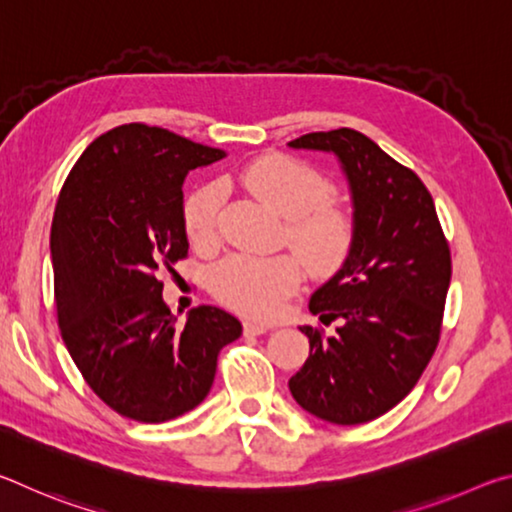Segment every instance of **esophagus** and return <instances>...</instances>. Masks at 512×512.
Masks as SVG:
<instances>
[{"mask_svg": "<svg viewBox=\"0 0 512 512\" xmlns=\"http://www.w3.org/2000/svg\"><path fill=\"white\" fill-rule=\"evenodd\" d=\"M244 332H246V336H259V334H266L268 327L262 323H253V320H246Z\"/></svg>", "mask_w": 512, "mask_h": 512, "instance_id": "34e87169", "label": "esophagus"}]
</instances>
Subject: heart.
Returning a JSON list of instances; mask_svg holds the SVG:
<instances>
[{
  "mask_svg": "<svg viewBox=\"0 0 512 512\" xmlns=\"http://www.w3.org/2000/svg\"><path fill=\"white\" fill-rule=\"evenodd\" d=\"M237 180L248 194L287 219V244L311 273L327 277L345 264L354 241V223L348 212L329 203L334 189L325 176L296 158L264 155L241 169ZM219 207L221 194L212 185L198 187L185 198V235L196 248L214 246ZM300 259L230 255L212 271V291L239 314L259 320L275 318L300 289Z\"/></svg>",
  "mask_w": 512,
  "mask_h": 512,
  "instance_id": "1",
  "label": "heart"
}]
</instances>
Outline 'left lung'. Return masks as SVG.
Segmentation results:
<instances>
[{
  "instance_id": "1",
  "label": "left lung",
  "mask_w": 512,
  "mask_h": 512,
  "mask_svg": "<svg viewBox=\"0 0 512 512\" xmlns=\"http://www.w3.org/2000/svg\"><path fill=\"white\" fill-rule=\"evenodd\" d=\"M289 146L336 155L354 223L348 259L309 300L325 325H341L327 339L300 327L309 357L289 388L320 420L363 424L400 404L436 352L452 257L427 187L370 137L339 128Z\"/></svg>"
}]
</instances>
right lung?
Segmentation results:
<instances>
[{
	"label": "right lung",
	"instance_id": "add662e5",
	"mask_svg": "<svg viewBox=\"0 0 512 512\" xmlns=\"http://www.w3.org/2000/svg\"><path fill=\"white\" fill-rule=\"evenodd\" d=\"M225 158L167 128L124 124L69 171L51 223L58 327L90 388L112 411L167 422L210 393L216 357L241 336L212 305L185 325L162 300L158 271L187 257L183 183Z\"/></svg>",
	"mask_w": 512,
	"mask_h": 512
}]
</instances>
